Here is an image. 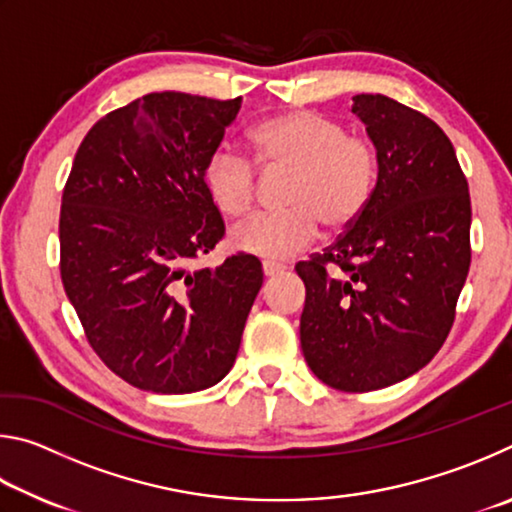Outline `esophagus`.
Masks as SVG:
<instances>
[{"instance_id": "1", "label": "esophagus", "mask_w": 512, "mask_h": 512, "mask_svg": "<svg viewBox=\"0 0 512 512\" xmlns=\"http://www.w3.org/2000/svg\"><path fill=\"white\" fill-rule=\"evenodd\" d=\"M284 268H287V266H282V264H277V262H264L262 264V271H264L266 277L280 275V273H284Z\"/></svg>"}]
</instances>
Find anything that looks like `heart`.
Wrapping results in <instances>:
<instances>
[{
    "mask_svg": "<svg viewBox=\"0 0 512 512\" xmlns=\"http://www.w3.org/2000/svg\"><path fill=\"white\" fill-rule=\"evenodd\" d=\"M253 160L266 171H289L282 203L287 210L257 214L230 232V244L248 255L289 259L318 235V223L341 232L366 210L377 183V151L361 135L311 110H291L250 128ZM205 187L225 216H244L257 201L253 162L230 149L205 164Z\"/></svg>",
    "mask_w": 512,
    "mask_h": 512,
    "instance_id": "b5f03b06",
    "label": "heart"
}]
</instances>
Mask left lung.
<instances>
[{
	"label": "left lung",
	"mask_w": 512,
	"mask_h": 512,
	"mask_svg": "<svg viewBox=\"0 0 512 512\" xmlns=\"http://www.w3.org/2000/svg\"><path fill=\"white\" fill-rule=\"evenodd\" d=\"M352 101L377 151L375 192L296 273L307 289V366L336 391L368 393L415 375L443 348L470 271L472 207L436 121L384 94Z\"/></svg>",
	"instance_id": "1"
}]
</instances>
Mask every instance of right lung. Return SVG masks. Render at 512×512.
Returning a JSON list of instances; mask_svg holds the SVG:
<instances>
[{"label":"right lung","mask_w":512,"mask_h":512,"mask_svg":"<svg viewBox=\"0 0 512 512\" xmlns=\"http://www.w3.org/2000/svg\"><path fill=\"white\" fill-rule=\"evenodd\" d=\"M241 97L153 92L85 135L60 207V277L101 361L151 393H196L228 375L264 273L253 255L192 266L225 225L207 158Z\"/></svg>","instance_id":"1"}]
</instances>
